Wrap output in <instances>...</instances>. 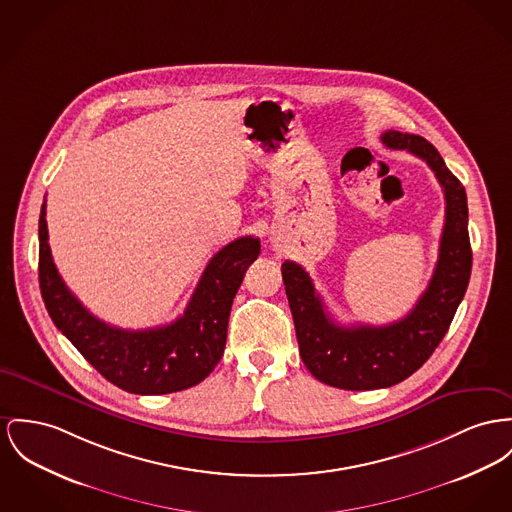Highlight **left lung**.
<instances>
[{"label":"left lung","mask_w":512,"mask_h":512,"mask_svg":"<svg viewBox=\"0 0 512 512\" xmlns=\"http://www.w3.org/2000/svg\"><path fill=\"white\" fill-rule=\"evenodd\" d=\"M380 139L390 149H406L423 159L443 186L439 260L417 305L386 326H341L328 314L305 268L291 260L281 264L301 359L314 378L343 390L388 388L413 375L448 332L472 273L468 200L460 180L425 137L388 130Z\"/></svg>","instance_id":"left-lung-1"}]
</instances>
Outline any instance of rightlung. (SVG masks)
<instances>
[{"instance_id": "right-lung-1", "label": "right lung", "mask_w": 512, "mask_h": 512, "mask_svg": "<svg viewBox=\"0 0 512 512\" xmlns=\"http://www.w3.org/2000/svg\"><path fill=\"white\" fill-rule=\"evenodd\" d=\"M38 281L56 328L114 386L141 394H171L196 386L223 357L233 299L260 240L242 237L223 246L205 266L180 318L149 330L110 326L83 307L56 270L48 244L46 202L38 219Z\"/></svg>"}]
</instances>
